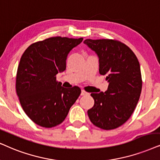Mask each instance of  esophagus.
<instances>
[{"label":"esophagus","mask_w":160,"mask_h":160,"mask_svg":"<svg viewBox=\"0 0 160 160\" xmlns=\"http://www.w3.org/2000/svg\"><path fill=\"white\" fill-rule=\"evenodd\" d=\"M81 96H84V95H86V94H88V93H87L86 92H85L84 90H82L81 91Z\"/></svg>","instance_id":"34e87169"}]
</instances>
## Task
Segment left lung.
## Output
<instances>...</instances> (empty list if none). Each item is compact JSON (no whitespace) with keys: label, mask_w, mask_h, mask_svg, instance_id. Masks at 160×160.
I'll use <instances>...</instances> for the list:
<instances>
[{"label":"left lung","mask_w":160,"mask_h":160,"mask_svg":"<svg viewBox=\"0 0 160 160\" xmlns=\"http://www.w3.org/2000/svg\"><path fill=\"white\" fill-rule=\"evenodd\" d=\"M83 43L97 54L99 72L108 87L105 92L92 93L94 105L88 110L91 122L111 130L126 122L134 112L142 91L140 66L132 50L114 40L86 39Z\"/></svg>","instance_id":"left-lung-1"}]
</instances>
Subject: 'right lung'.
<instances>
[{"label":"right lung","instance_id":"1","mask_svg":"<svg viewBox=\"0 0 160 160\" xmlns=\"http://www.w3.org/2000/svg\"><path fill=\"white\" fill-rule=\"evenodd\" d=\"M82 40L49 38L32 44L21 57L16 92L24 112L40 126L52 128L63 122L81 93L78 86L63 88L56 75L66 70L68 53Z\"/></svg>","mask_w":160,"mask_h":160}]
</instances>
